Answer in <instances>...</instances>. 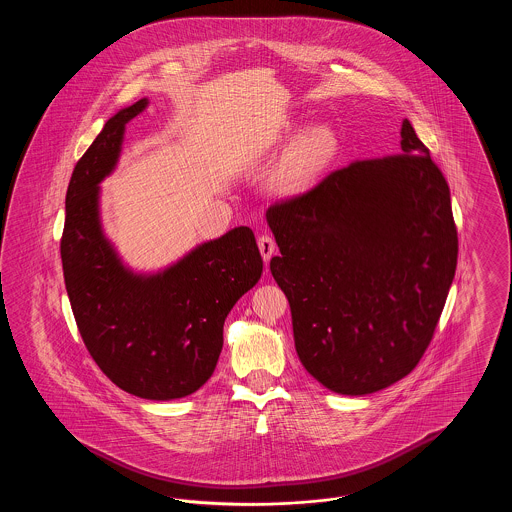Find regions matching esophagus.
Wrapping results in <instances>:
<instances>
[{
  "label": "esophagus",
  "mask_w": 512,
  "mask_h": 512,
  "mask_svg": "<svg viewBox=\"0 0 512 512\" xmlns=\"http://www.w3.org/2000/svg\"><path fill=\"white\" fill-rule=\"evenodd\" d=\"M259 251H261V255H263V259H265V263L270 261V257L274 255V251H276V242H274V238L272 236H268V234H263V236H259Z\"/></svg>",
  "instance_id": "obj_1"
}]
</instances>
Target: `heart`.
I'll return each mask as SVG.
<instances>
[{"label":"heart","instance_id":"1","mask_svg":"<svg viewBox=\"0 0 512 512\" xmlns=\"http://www.w3.org/2000/svg\"><path fill=\"white\" fill-rule=\"evenodd\" d=\"M336 149V138L328 128H313L303 134L286 155L280 171L278 184L284 190H301L309 186L322 169L328 165Z\"/></svg>","mask_w":512,"mask_h":512}]
</instances>
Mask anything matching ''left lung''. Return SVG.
<instances>
[{"label":"left lung","mask_w":512,"mask_h":512,"mask_svg":"<svg viewBox=\"0 0 512 512\" xmlns=\"http://www.w3.org/2000/svg\"><path fill=\"white\" fill-rule=\"evenodd\" d=\"M267 222L307 372L341 395L405 378L432 341L459 253L449 186L413 124L403 121L401 153L330 172L270 205Z\"/></svg>","instance_id":"1"}]
</instances>
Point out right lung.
Masks as SVG:
<instances>
[{"label":"right lung","instance_id":"right-lung-1","mask_svg":"<svg viewBox=\"0 0 512 512\" xmlns=\"http://www.w3.org/2000/svg\"><path fill=\"white\" fill-rule=\"evenodd\" d=\"M147 99L105 122L74 167L61 261L78 332L103 374L142 399L169 401L199 390L215 372L222 326L261 278L251 228L197 245L155 274L122 265L99 220V182L117 167L124 128Z\"/></svg>","mask_w":512,"mask_h":512}]
</instances>
